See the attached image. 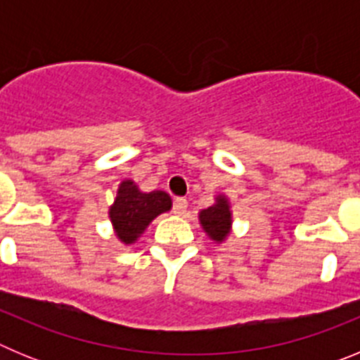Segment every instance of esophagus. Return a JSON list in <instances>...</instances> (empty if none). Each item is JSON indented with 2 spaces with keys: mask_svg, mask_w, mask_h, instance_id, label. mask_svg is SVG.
Masks as SVG:
<instances>
[{
  "mask_svg": "<svg viewBox=\"0 0 360 360\" xmlns=\"http://www.w3.org/2000/svg\"><path fill=\"white\" fill-rule=\"evenodd\" d=\"M187 211V200L186 198H174L173 202V212L178 216L186 214Z\"/></svg>",
  "mask_w": 360,
  "mask_h": 360,
  "instance_id": "1",
  "label": "esophagus"
}]
</instances>
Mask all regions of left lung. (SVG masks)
Masks as SVG:
<instances>
[{"instance_id": "obj_1", "label": "left lung", "mask_w": 360, "mask_h": 360, "mask_svg": "<svg viewBox=\"0 0 360 360\" xmlns=\"http://www.w3.org/2000/svg\"><path fill=\"white\" fill-rule=\"evenodd\" d=\"M200 221L212 240L224 241L231 231V211H229L227 198L218 196L212 207L200 212Z\"/></svg>"}]
</instances>
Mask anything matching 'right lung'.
Wrapping results in <instances>:
<instances>
[{
	"label": "right lung",
	"instance_id": "add662e5",
	"mask_svg": "<svg viewBox=\"0 0 360 360\" xmlns=\"http://www.w3.org/2000/svg\"><path fill=\"white\" fill-rule=\"evenodd\" d=\"M169 209L171 198L164 191L141 193L131 180H126L120 184L115 203L110 209V218L117 236L124 243H133L151 219Z\"/></svg>",
	"mask_w": 360,
	"mask_h": 360
}]
</instances>
